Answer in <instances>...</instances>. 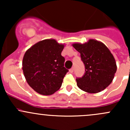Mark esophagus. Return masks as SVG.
<instances>
[{
	"instance_id": "34e87169",
	"label": "esophagus",
	"mask_w": 130,
	"mask_h": 130,
	"mask_svg": "<svg viewBox=\"0 0 130 130\" xmlns=\"http://www.w3.org/2000/svg\"><path fill=\"white\" fill-rule=\"evenodd\" d=\"M73 71H74V67H72V69H70V70H69V72H70V73H73Z\"/></svg>"
}]
</instances>
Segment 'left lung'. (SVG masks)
Segmentation results:
<instances>
[{
    "mask_svg": "<svg viewBox=\"0 0 130 130\" xmlns=\"http://www.w3.org/2000/svg\"><path fill=\"white\" fill-rule=\"evenodd\" d=\"M85 66L82 77H77L78 88L89 93H98L106 89L113 80L117 67L115 58L101 42L90 40L84 44L75 43Z\"/></svg>",
    "mask_w": 130,
    "mask_h": 130,
    "instance_id": "8db88e82",
    "label": "left lung"
}]
</instances>
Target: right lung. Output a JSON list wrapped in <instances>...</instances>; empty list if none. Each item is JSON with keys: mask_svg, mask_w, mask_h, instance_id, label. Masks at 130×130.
<instances>
[{"mask_svg": "<svg viewBox=\"0 0 130 130\" xmlns=\"http://www.w3.org/2000/svg\"><path fill=\"white\" fill-rule=\"evenodd\" d=\"M64 45L55 40H44L34 44L25 53L23 70L26 81L39 94L52 95L61 87L69 70L61 55Z\"/></svg>", "mask_w": 130, "mask_h": 130, "instance_id": "add662e5", "label": "right lung"}]
</instances>
